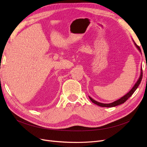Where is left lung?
<instances>
[{
    "instance_id": "left-lung-1",
    "label": "left lung",
    "mask_w": 147,
    "mask_h": 147,
    "mask_svg": "<svg viewBox=\"0 0 147 147\" xmlns=\"http://www.w3.org/2000/svg\"><path fill=\"white\" fill-rule=\"evenodd\" d=\"M134 43L135 44L136 47L137 48L138 50H139V51L141 53V50H140V47L137 45V44L134 42ZM142 76H143V72H142V69H141L140 77H139V80H137V82H136V83L134 84V86H133V88L130 90V91H129V92H127L126 95H124V96L121 97V98L119 99L118 100L112 102V103H110V104L100 103V102H97V101L94 100L93 99H92L91 97H90V96H89V97H90V100L93 102V103L97 105H99L100 107H115V106H117L118 105L122 104L124 103V102H125L129 98V97L133 94V93H134L135 92V91L137 90V88H138V86H139V84H140V82H141L142 79Z\"/></svg>"
}]
</instances>
